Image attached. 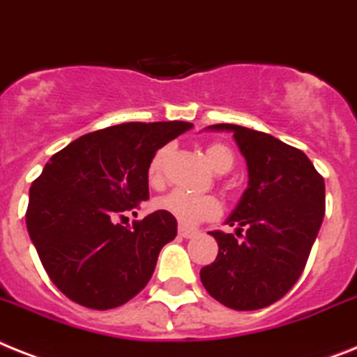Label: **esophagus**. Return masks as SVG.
<instances>
[{
  "label": "esophagus",
  "mask_w": 357,
  "mask_h": 357,
  "mask_svg": "<svg viewBox=\"0 0 357 357\" xmlns=\"http://www.w3.org/2000/svg\"><path fill=\"white\" fill-rule=\"evenodd\" d=\"M197 232L194 229H188V227H179V236L181 238H192V236H196Z\"/></svg>",
  "instance_id": "1"
}]
</instances>
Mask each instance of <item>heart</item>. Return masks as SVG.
I'll return each mask as SVG.
<instances>
[{
    "label": "heart",
    "mask_w": 357,
    "mask_h": 357,
    "mask_svg": "<svg viewBox=\"0 0 357 357\" xmlns=\"http://www.w3.org/2000/svg\"><path fill=\"white\" fill-rule=\"evenodd\" d=\"M167 155H169V149H160L152 158L151 165H149V179L152 183L161 181ZM205 158L212 169L220 174L229 172L236 161L232 149L220 142L208 143L205 146ZM154 206L158 211L174 215L179 223L188 225V227L202 223V221L215 220L221 214V203L214 196H194V194H188L179 188L158 197Z\"/></svg>",
    "instance_id": "1"
}]
</instances>
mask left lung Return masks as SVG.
I'll use <instances>...</instances> for the list:
<instances>
[{
	"mask_svg": "<svg viewBox=\"0 0 357 357\" xmlns=\"http://www.w3.org/2000/svg\"><path fill=\"white\" fill-rule=\"evenodd\" d=\"M230 130L248 167V188L227 223L234 234L211 232L220 252L199 272L214 299L234 310L275 303L305 271L325 215V179L305 152L252 128Z\"/></svg>",
	"mask_w": 357,
	"mask_h": 357,
	"instance_id": "obj_1",
	"label": "left lung"
}]
</instances>
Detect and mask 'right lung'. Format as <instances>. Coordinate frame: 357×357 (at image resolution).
<instances>
[{
	"mask_svg": "<svg viewBox=\"0 0 357 357\" xmlns=\"http://www.w3.org/2000/svg\"><path fill=\"white\" fill-rule=\"evenodd\" d=\"M187 121L121 123L85 134L56 152L34 179L25 220L41 265L63 294L109 310L139 294L178 221L152 212L121 225L149 199V165ZM128 221V218H127Z\"/></svg>",
	"mask_w": 357,
	"mask_h": 357,
	"instance_id": "add662e5",
	"label": "right lung"
}]
</instances>
